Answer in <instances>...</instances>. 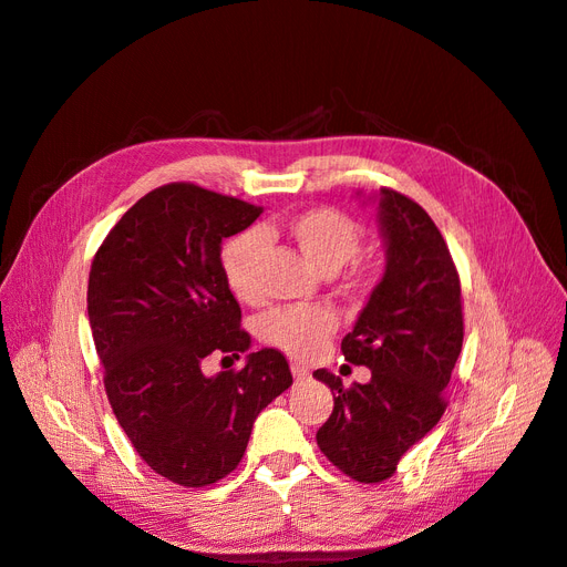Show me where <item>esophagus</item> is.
<instances>
[{
  "instance_id": "esophagus-1",
  "label": "esophagus",
  "mask_w": 567,
  "mask_h": 567,
  "mask_svg": "<svg viewBox=\"0 0 567 567\" xmlns=\"http://www.w3.org/2000/svg\"><path fill=\"white\" fill-rule=\"evenodd\" d=\"M290 372H293L296 381H305V379H310V370H305V367H302V364H298V362L290 364Z\"/></svg>"
}]
</instances>
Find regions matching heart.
I'll use <instances>...</instances> for the list:
<instances>
[{"label": "heart", "mask_w": 567, "mask_h": 567, "mask_svg": "<svg viewBox=\"0 0 567 567\" xmlns=\"http://www.w3.org/2000/svg\"><path fill=\"white\" fill-rule=\"evenodd\" d=\"M288 236L298 250L324 274L339 271L362 250V228L339 209L319 207L288 221ZM262 238L257 231H240L228 238L219 252L221 277L238 300L257 298V265ZM339 327L336 312L324 305L312 308H279L259 319V339L284 350L286 355L310 358Z\"/></svg>", "instance_id": "1"}]
</instances>
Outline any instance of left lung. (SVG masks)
Masks as SVG:
<instances>
[{"label":"left lung","instance_id":"left-lung-1","mask_svg":"<svg viewBox=\"0 0 567 567\" xmlns=\"http://www.w3.org/2000/svg\"><path fill=\"white\" fill-rule=\"evenodd\" d=\"M386 271L341 341L343 358L372 370L370 384L343 386L329 370L333 410L317 446L350 480L379 484L446 410V386L463 348L461 277L436 224L415 200L379 190Z\"/></svg>","mask_w":567,"mask_h":567}]
</instances>
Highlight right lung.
I'll return each instance as SVG.
<instances>
[{
	"label": "right lung",
	"mask_w": 567,
	"mask_h": 567,
	"mask_svg": "<svg viewBox=\"0 0 567 567\" xmlns=\"http://www.w3.org/2000/svg\"><path fill=\"white\" fill-rule=\"evenodd\" d=\"M259 214L238 197L166 183L116 221L90 267L87 319L114 415L150 470L188 488L231 474L259 412L293 384L274 348L240 370L203 372L209 355L231 360L250 346L219 252Z\"/></svg>",
	"instance_id": "1"
}]
</instances>
